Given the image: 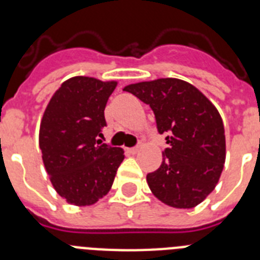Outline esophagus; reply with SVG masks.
<instances>
[{"label": "esophagus", "mask_w": 260, "mask_h": 260, "mask_svg": "<svg viewBox=\"0 0 260 260\" xmlns=\"http://www.w3.org/2000/svg\"><path fill=\"white\" fill-rule=\"evenodd\" d=\"M138 150H139L138 147H133V148H125V151L127 155H135V153L138 152Z\"/></svg>", "instance_id": "34e87169"}]
</instances>
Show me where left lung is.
Instances as JSON below:
<instances>
[{"label":"left lung","mask_w":260,"mask_h":260,"mask_svg":"<svg viewBox=\"0 0 260 260\" xmlns=\"http://www.w3.org/2000/svg\"><path fill=\"white\" fill-rule=\"evenodd\" d=\"M153 110L168 148L147 183L158 201L192 208L219 182L225 162V132L219 110L197 87L177 78H160L123 88Z\"/></svg>","instance_id":"left-lung-1"}]
</instances>
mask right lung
<instances>
[{
  "mask_svg": "<svg viewBox=\"0 0 260 260\" xmlns=\"http://www.w3.org/2000/svg\"><path fill=\"white\" fill-rule=\"evenodd\" d=\"M117 82L91 77L65 80L43 114L39 146L49 180L59 197L74 206H91L109 192L122 148L100 144L107 126L104 109Z\"/></svg>",
  "mask_w": 260,
  "mask_h": 260,
  "instance_id": "1",
  "label": "right lung"
}]
</instances>
